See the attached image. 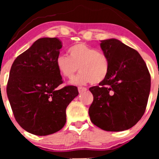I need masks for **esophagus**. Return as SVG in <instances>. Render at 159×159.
<instances>
[{"label": "esophagus", "instance_id": "1", "mask_svg": "<svg viewBox=\"0 0 159 159\" xmlns=\"http://www.w3.org/2000/svg\"><path fill=\"white\" fill-rule=\"evenodd\" d=\"M86 90H87L86 88H84V87H78V91H79L80 93H83Z\"/></svg>", "mask_w": 159, "mask_h": 159}]
</instances>
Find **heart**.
<instances>
[{
	"label": "heart",
	"instance_id": "1",
	"mask_svg": "<svg viewBox=\"0 0 159 159\" xmlns=\"http://www.w3.org/2000/svg\"><path fill=\"white\" fill-rule=\"evenodd\" d=\"M68 52L69 56L64 54L57 56L56 66L61 75L66 79H71L79 67L81 72L71 80V84H83L90 82L98 84L107 77L109 60L103 52L83 43L72 45Z\"/></svg>",
	"mask_w": 159,
	"mask_h": 159
}]
</instances>
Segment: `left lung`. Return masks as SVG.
<instances>
[{"label": "left lung", "mask_w": 159, "mask_h": 159, "mask_svg": "<svg viewBox=\"0 0 159 159\" xmlns=\"http://www.w3.org/2000/svg\"><path fill=\"white\" fill-rule=\"evenodd\" d=\"M109 60V72L99 86L89 89L93 101L89 108L90 120L110 132L129 129L144 114L151 90V75L140 54L120 40L101 41Z\"/></svg>", "instance_id": "8db88e82"}]
</instances>
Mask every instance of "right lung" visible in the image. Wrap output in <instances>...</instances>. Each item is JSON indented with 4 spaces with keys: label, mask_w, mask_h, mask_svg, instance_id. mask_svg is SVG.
I'll return each instance as SVG.
<instances>
[{
    "label": "right lung",
    "mask_w": 159,
    "mask_h": 159,
    "mask_svg": "<svg viewBox=\"0 0 159 159\" xmlns=\"http://www.w3.org/2000/svg\"><path fill=\"white\" fill-rule=\"evenodd\" d=\"M61 48L56 38L38 39L11 68L6 92L13 114L24 129L35 135L61 129L66 107L79 94L76 86L57 89L63 83L56 66Z\"/></svg>",
    "instance_id": "add662e5"
}]
</instances>
